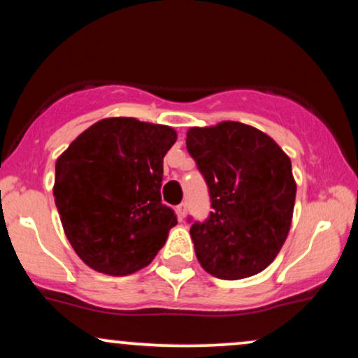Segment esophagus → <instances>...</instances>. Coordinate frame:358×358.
<instances>
[{"instance_id":"esophagus-1","label":"esophagus","mask_w":358,"mask_h":358,"mask_svg":"<svg viewBox=\"0 0 358 358\" xmlns=\"http://www.w3.org/2000/svg\"><path fill=\"white\" fill-rule=\"evenodd\" d=\"M187 203H180L178 207H176V213H178V219L182 220V219H185V215H187Z\"/></svg>"}]
</instances>
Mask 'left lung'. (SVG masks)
Segmentation results:
<instances>
[{
	"mask_svg": "<svg viewBox=\"0 0 358 358\" xmlns=\"http://www.w3.org/2000/svg\"><path fill=\"white\" fill-rule=\"evenodd\" d=\"M187 150L212 208L203 222L188 219L199 262L229 281L261 273L291 227L296 183L289 158L268 134L234 121L188 129Z\"/></svg>",
	"mask_w": 358,
	"mask_h": 358,
	"instance_id": "obj_1",
	"label": "left lung"
}]
</instances>
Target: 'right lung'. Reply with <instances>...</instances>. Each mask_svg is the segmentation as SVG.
I'll return each instance as SVG.
<instances>
[{
  "instance_id": "1",
  "label": "right lung",
  "mask_w": 358,
  "mask_h": 358,
  "mask_svg": "<svg viewBox=\"0 0 358 358\" xmlns=\"http://www.w3.org/2000/svg\"><path fill=\"white\" fill-rule=\"evenodd\" d=\"M171 127L133 117L102 119L55 163V196L65 236L85 264L126 276L153 261L176 213L162 202Z\"/></svg>"
}]
</instances>
